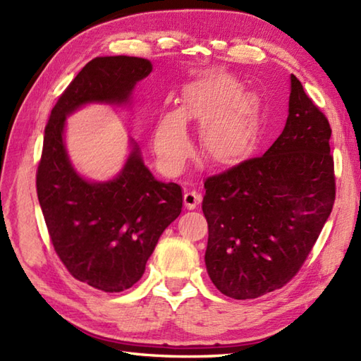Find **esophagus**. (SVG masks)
Masks as SVG:
<instances>
[{
	"label": "esophagus",
	"mask_w": 361,
	"mask_h": 361,
	"mask_svg": "<svg viewBox=\"0 0 361 361\" xmlns=\"http://www.w3.org/2000/svg\"><path fill=\"white\" fill-rule=\"evenodd\" d=\"M202 202V194L195 192V190H186L185 192V206L188 209H195L197 204Z\"/></svg>",
	"instance_id": "obj_1"
}]
</instances>
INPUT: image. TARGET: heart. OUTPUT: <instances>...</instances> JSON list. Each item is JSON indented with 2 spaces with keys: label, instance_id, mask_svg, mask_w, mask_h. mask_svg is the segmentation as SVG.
Segmentation results:
<instances>
[{
  "label": "heart",
  "instance_id": "b5f03b06",
  "mask_svg": "<svg viewBox=\"0 0 361 361\" xmlns=\"http://www.w3.org/2000/svg\"><path fill=\"white\" fill-rule=\"evenodd\" d=\"M243 96L239 80L228 74H212L197 80L183 93V109L167 110L153 135L158 163L167 173H178L186 164L190 140L186 119L203 122V152L217 163H229L250 147L255 137V111Z\"/></svg>",
  "mask_w": 361,
  "mask_h": 361
}]
</instances>
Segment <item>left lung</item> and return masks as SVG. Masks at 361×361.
Returning <instances> with one entry per match:
<instances>
[{
  "instance_id": "obj_1",
  "label": "left lung",
  "mask_w": 361,
  "mask_h": 361,
  "mask_svg": "<svg viewBox=\"0 0 361 361\" xmlns=\"http://www.w3.org/2000/svg\"><path fill=\"white\" fill-rule=\"evenodd\" d=\"M332 128L291 74L283 132L262 157L204 181V262L221 293L255 299L295 278L335 202Z\"/></svg>"
}]
</instances>
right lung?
<instances>
[{
  "label": "right lung",
  "mask_w": 361,
  "mask_h": 361,
  "mask_svg": "<svg viewBox=\"0 0 361 361\" xmlns=\"http://www.w3.org/2000/svg\"><path fill=\"white\" fill-rule=\"evenodd\" d=\"M150 71L152 63L140 57L88 62L54 105L37 167L38 202L59 259L75 279L109 293L141 279L159 235L180 216L181 188L153 178L137 145L116 178L85 181L66 155L65 119L88 102H127Z\"/></svg>",
  "instance_id": "1"
}]
</instances>
